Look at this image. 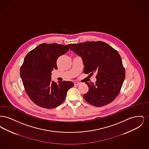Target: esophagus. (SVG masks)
Segmentation results:
<instances>
[{
    "instance_id": "34e87169",
    "label": "esophagus",
    "mask_w": 149,
    "mask_h": 149,
    "mask_svg": "<svg viewBox=\"0 0 149 149\" xmlns=\"http://www.w3.org/2000/svg\"><path fill=\"white\" fill-rule=\"evenodd\" d=\"M79 84H80V83H77V82H75V83H74V85H77H77H79Z\"/></svg>"
}]
</instances>
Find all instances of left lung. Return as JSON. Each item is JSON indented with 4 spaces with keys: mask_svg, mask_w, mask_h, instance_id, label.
I'll return each instance as SVG.
<instances>
[{
    "mask_svg": "<svg viewBox=\"0 0 149 149\" xmlns=\"http://www.w3.org/2000/svg\"><path fill=\"white\" fill-rule=\"evenodd\" d=\"M70 50L82 58L84 73L97 75L95 84L85 83L89 87L83 95L85 100L95 107L112 102L118 95L125 78L118 52L102 41L72 44Z\"/></svg>",
    "mask_w": 149,
    "mask_h": 149,
    "instance_id": "obj_1",
    "label": "left lung"
}]
</instances>
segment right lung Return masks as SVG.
Here are the masks:
<instances>
[{"instance_id": "obj_1", "label": "right lung", "mask_w": 149, "mask_h": 149, "mask_svg": "<svg viewBox=\"0 0 149 149\" xmlns=\"http://www.w3.org/2000/svg\"><path fill=\"white\" fill-rule=\"evenodd\" d=\"M71 44L42 43L25 57L20 75L29 98L38 106L51 109L61 104L68 90L74 86L69 81L51 80V71L57 69L58 57L66 53Z\"/></svg>"}]
</instances>
